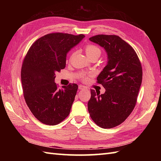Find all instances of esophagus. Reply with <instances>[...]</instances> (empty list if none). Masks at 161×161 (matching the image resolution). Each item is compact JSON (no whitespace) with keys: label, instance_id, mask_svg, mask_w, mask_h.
Instances as JSON below:
<instances>
[{"label":"esophagus","instance_id":"obj_1","mask_svg":"<svg viewBox=\"0 0 161 161\" xmlns=\"http://www.w3.org/2000/svg\"><path fill=\"white\" fill-rule=\"evenodd\" d=\"M79 89L81 90V91H86L87 88L85 87V86H81V85H80V86H79Z\"/></svg>","mask_w":161,"mask_h":161}]
</instances>
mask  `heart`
<instances>
[{"label":"heart","mask_w":161,"mask_h":161,"mask_svg":"<svg viewBox=\"0 0 161 161\" xmlns=\"http://www.w3.org/2000/svg\"><path fill=\"white\" fill-rule=\"evenodd\" d=\"M85 50H86V55H91V54H97L99 56L101 54V50H100L99 47L95 46L93 45H88L86 46L85 47Z\"/></svg>","instance_id":"heart-1"}]
</instances>
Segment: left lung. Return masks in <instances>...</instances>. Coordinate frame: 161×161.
Here are the masks:
<instances>
[{"label":"left lung","instance_id":"obj_1","mask_svg":"<svg viewBox=\"0 0 161 161\" xmlns=\"http://www.w3.org/2000/svg\"><path fill=\"white\" fill-rule=\"evenodd\" d=\"M89 40L104 49L107 63L97 77L105 93L91 90L88 110L97 126L111 129L122 124L135 107L142 84L141 64L133 47L118 36L98 35Z\"/></svg>","mask_w":161,"mask_h":161}]
</instances>
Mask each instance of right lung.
<instances>
[{
	"instance_id": "obj_1",
	"label": "right lung",
	"mask_w": 161,
	"mask_h": 161,
	"mask_svg": "<svg viewBox=\"0 0 161 161\" xmlns=\"http://www.w3.org/2000/svg\"><path fill=\"white\" fill-rule=\"evenodd\" d=\"M85 37L65 33L48 34L30 47L21 68L26 104L34 116L47 125H58L69 115L78 86L58 88L55 73L66 67L68 53Z\"/></svg>"
}]
</instances>
